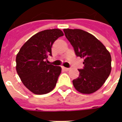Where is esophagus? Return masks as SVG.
Masks as SVG:
<instances>
[{
	"label": "esophagus",
	"mask_w": 122,
	"mask_h": 122,
	"mask_svg": "<svg viewBox=\"0 0 122 122\" xmlns=\"http://www.w3.org/2000/svg\"><path fill=\"white\" fill-rule=\"evenodd\" d=\"M62 69H63L64 71H69L70 68H66V67H64V66H63Z\"/></svg>",
	"instance_id": "obj_1"
}]
</instances>
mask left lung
Masks as SVG:
<instances>
[{
	"instance_id": "1",
	"label": "left lung",
	"mask_w": 122,
	"mask_h": 122,
	"mask_svg": "<svg viewBox=\"0 0 122 122\" xmlns=\"http://www.w3.org/2000/svg\"><path fill=\"white\" fill-rule=\"evenodd\" d=\"M77 57L84 59V68L72 80L75 89L90 94L102 86L111 72V56L105 46L93 35L81 29L63 30Z\"/></svg>"
}]
</instances>
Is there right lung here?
<instances>
[{"label": "right lung", "mask_w": 122, "mask_h": 122, "mask_svg": "<svg viewBox=\"0 0 122 122\" xmlns=\"http://www.w3.org/2000/svg\"><path fill=\"white\" fill-rule=\"evenodd\" d=\"M60 29L38 32L23 44L16 56V71L23 84L33 93L42 95L53 90L61 74L59 66L48 65L46 60L51 56V47L59 37Z\"/></svg>", "instance_id": "1"}]
</instances>
